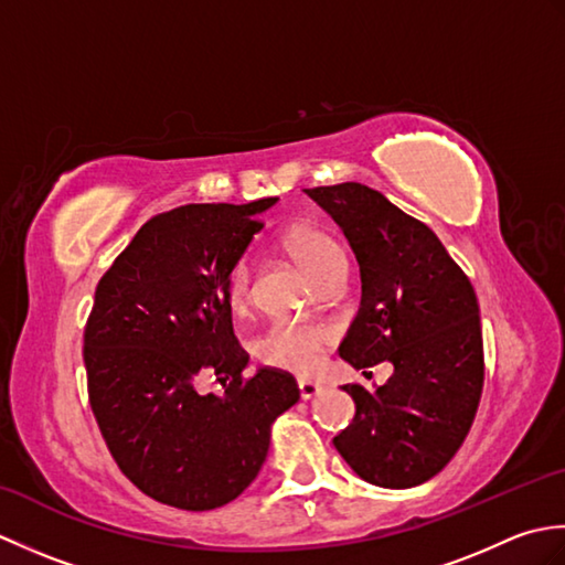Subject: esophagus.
I'll return each instance as SVG.
<instances>
[{
  "mask_svg": "<svg viewBox=\"0 0 565 565\" xmlns=\"http://www.w3.org/2000/svg\"><path fill=\"white\" fill-rule=\"evenodd\" d=\"M322 391V386L320 383H316V381H298V393H301V398L303 401H310V398H316V395Z\"/></svg>",
  "mask_w": 565,
  "mask_h": 565,
  "instance_id": "obj_1",
  "label": "esophagus"
}]
</instances>
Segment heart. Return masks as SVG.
Masks as SVG:
<instances>
[{
	"mask_svg": "<svg viewBox=\"0 0 565 565\" xmlns=\"http://www.w3.org/2000/svg\"><path fill=\"white\" fill-rule=\"evenodd\" d=\"M286 249L306 271L310 281H318L334 262L344 259L342 249L330 235L316 227H294L286 235ZM249 296V264L239 259L227 274V303L243 308ZM332 342V330L326 326H303V322H276L257 342V356L274 369L310 374L316 371L322 350Z\"/></svg>",
	"mask_w": 565,
	"mask_h": 565,
	"instance_id": "obj_1",
	"label": "heart"
}]
</instances>
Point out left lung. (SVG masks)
<instances>
[{"instance_id": "obj_1", "label": "left lung", "mask_w": 565, "mask_h": 565, "mask_svg": "<svg viewBox=\"0 0 565 565\" xmlns=\"http://www.w3.org/2000/svg\"><path fill=\"white\" fill-rule=\"evenodd\" d=\"M342 227L362 276V303L340 344L354 369L393 364L366 391L347 383L356 415L332 439L366 483L413 488L459 451L483 391L478 298L439 237L381 191L344 182L306 189Z\"/></svg>"}]
</instances>
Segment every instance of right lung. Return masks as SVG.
Wrapping results in <instances>:
<instances>
[{"label":"right lung","instance_id":"add662e5","mask_svg":"<svg viewBox=\"0 0 565 565\" xmlns=\"http://www.w3.org/2000/svg\"><path fill=\"white\" fill-rule=\"evenodd\" d=\"M279 199L186 203L154 215L102 276L84 330L89 403L118 468L142 493L203 512L235 500L298 403L291 374L243 379L227 274ZM211 373L226 391L201 396Z\"/></svg>","mask_w":565,"mask_h":565}]
</instances>
